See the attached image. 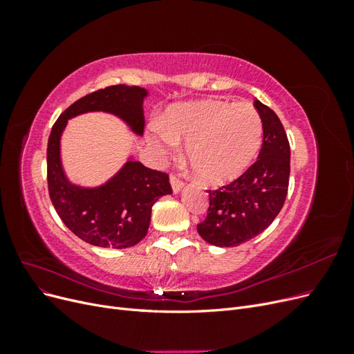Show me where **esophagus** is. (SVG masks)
<instances>
[{
    "label": "esophagus",
    "mask_w": 354,
    "mask_h": 354,
    "mask_svg": "<svg viewBox=\"0 0 354 354\" xmlns=\"http://www.w3.org/2000/svg\"><path fill=\"white\" fill-rule=\"evenodd\" d=\"M169 181H171V187H173V190L176 192V194H177V192H178L181 187L185 186V181L181 180V178H180L177 174H174V173H171Z\"/></svg>",
    "instance_id": "34e87169"
}]
</instances>
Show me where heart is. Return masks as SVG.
<instances>
[{"label": "heart", "instance_id": "b5f03b06", "mask_svg": "<svg viewBox=\"0 0 354 354\" xmlns=\"http://www.w3.org/2000/svg\"><path fill=\"white\" fill-rule=\"evenodd\" d=\"M187 142L190 167L207 185L236 180L252 164L263 142L260 113L248 103L205 100L177 104L153 125L151 143L159 152Z\"/></svg>", "mask_w": 354, "mask_h": 354}]
</instances>
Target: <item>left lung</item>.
<instances>
[{
	"label": "left lung",
	"mask_w": 354,
	"mask_h": 354,
	"mask_svg": "<svg viewBox=\"0 0 354 354\" xmlns=\"http://www.w3.org/2000/svg\"><path fill=\"white\" fill-rule=\"evenodd\" d=\"M254 106L263 121L259 159L232 183L208 190L207 217L201 236L216 246H238L267 229L282 209L289 185L291 151L277 115L261 102Z\"/></svg>",
	"instance_id": "1"
}]
</instances>
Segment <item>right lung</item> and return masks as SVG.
I'll list each match as a JSON object with an SVG mask.
<instances>
[{"label": "right lung", "mask_w": 354, "mask_h": 354, "mask_svg": "<svg viewBox=\"0 0 354 354\" xmlns=\"http://www.w3.org/2000/svg\"><path fill=\"white\" fill-rule=\"evenodd\" d=\"M145 95L146 90L122 84L93 91L57 118L48 137L47 183L53 205L71 232L102 248H128L146 236L152 205L158 198L173 194L169 177L137 160H128L109 183L99 189L72 186L60 165V136L69 118L91 111L121 116L137 134H142Z\"/></svg>", "instance_id": "right-lung-1"}]
</instances>
